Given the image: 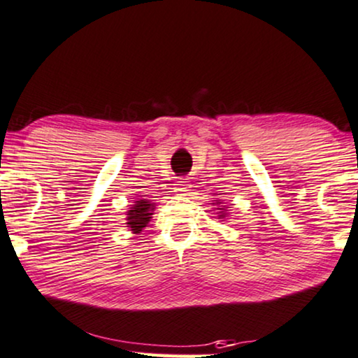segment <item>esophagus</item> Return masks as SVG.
I'll return each instance as SVG.
<instances>
[{
  "mask_svg": "<svg viewBox=\"0 0 358 358\" xmlns=\"http://www.w3.org/2000/svg\"><path fill=\"white\" fill-rule=\"evenodd\" d=\"M174 190L178 194H180V196H185V194H189V190H190V184H189V180H178V184H176V187H174Z\"/></svg>",
  "mask_w": 358,
  "mask_h": 358,
  "instance_id": "1",
  "label": "esophagus"
}]
</instances>
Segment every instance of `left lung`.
Returning <instances> with one entry per match:
<instances>
[{
    "instance_id": "1",
    "label": "left lung",
    "mask_w": 358,
    "mask_h": 358,
    "mask_svg": "<svg viewBox=\"0 0 358 358\" xmlns=\"http://www.w3.org/2000/svg\"><path fill=\"white\" fill-rule=\"evenodd\" d=\"M212 206H215V208L213 210H217V217L219 219H227L229 217V207L224 206V202L222 201H212Z\"/></svg>"
}]
</instances>
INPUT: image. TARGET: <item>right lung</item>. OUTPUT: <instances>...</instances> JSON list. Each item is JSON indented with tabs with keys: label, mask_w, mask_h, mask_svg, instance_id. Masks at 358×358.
I'll use <instances>...</instances> for the list:
<instances>
[{
	"label": "right lung",
	"mask_w": 358,
	"mask_h": 358,
	"mask_svg": "<svg viewBox=\"0 0 358 358\" xmlns=\"http://www.w3.org/2000/svg\"><path fill=\"white\" fill-rule=\"evenodd\" d=\"M156 203L151 201H146V199H138L134 203L129 207L127 212V227L131 230V234L138 235L141 234V230L150 224L152 219V212H155Z\"/></svg>",
	"instance_id": "1"
}]
</instances>
